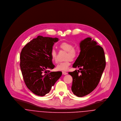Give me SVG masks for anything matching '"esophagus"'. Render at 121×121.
I'll use <instances>...</instances> for the list:
<instances>
[{"mask_svg":"<svg viewBox=\"0 0 121 121\" xmlns=\"http://www.w3.org/2000/svg\"><path fill=\"white\" fill-rule=\"evenodd\" d=\"M62 74H63V75H66V74H68V73H67V72H66L62 71Z\"/></svg>","mask_w":121,"mask_h":121,"instance_id":"obj_1","label":"esophagus"}]
</instances>
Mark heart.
I'll return each mask as SVG.
<instances>
[{"mask_svg":"<svg viewBox=\"0 0 121 121\" xmlns=\"http://www.w3.org/2000/svg\"><path fill=\"white\" fill-rule=\"evenodd\" d=\"M60 48L62 50L68 52L66 59H68L66 61L60 62L56 66V69L58 71H66L70 65V59L73 60L74 59L77 55V51L74 48L73 44L68 42H63L60 45ZM51 57L52 60L57 62V52L54 49H52L51 52Z\"/></svg>","mask_w":121,"mask_h":121,"instance_id":"b5f03b06","label":"heart"}]
</instances>
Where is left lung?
Instances as JSON below:
<instances>
[{"instance_id": "8db88e82", "label": "left lung", "mask_w": 121, "mask_h": 121, "mask_svg": "<svg viewBox=\"0 0 121 121\" xmlns=\"http://www.w3.org/2000/svg\"><path fill=\"white\" fill-rule=\"evenodd\" d=\"M80 54L73 67L80 68L69 73L73 78L71 90L74 95L83 97L97 86L106 66L104 49L90 37L80 43Z\"/></svg>"}]
</instances>
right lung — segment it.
I'll use <instances>...</instances> for the list:
<instances>
[{
  "instance_id": "add662e5",
  "label": "right lung",
  "mask_w": 121,
  "mask_h": 121,
  "mask_svg": "<svg viewBox=\"0 0 121 121\" xmlns=\"http://www.w3.org/2000/svg\"><path fill=\"white\" fill-rule=\"evenodd\" d=\"M59 39L38 36L28 42L20 53V67L25 83L36 95L48 93L62 72H50L54 69L51 52Z\"/></svg>"
}]
</instances>
